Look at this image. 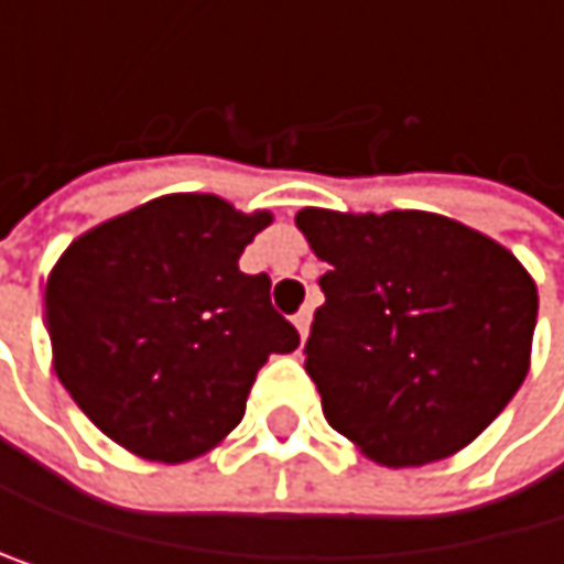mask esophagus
I'll return each instance as SVG.
<instances>
[{"label":"esophagus","mask_w":564,"mask_h":564,"mask_svg":"<svg viewBox=\"0 0 564 564\" xmlns=\"http://www.w3.org/2000/svg\"><path fill=\"white\" fill-rule=\"evenodd\" d=\"M295 329H299V336L305 339L308 336V323H313V308H302V313H295Z\"/></svg>","instance_id":"obj_1"}]
</instances>
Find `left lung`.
<instances>
[{"label":"left lung","mask_w":564,"mask_h":564,"mask_svg":"<svg viewBox=\"0 0 564 564\" xmlns=\"http://www.w3.org/2000/svg\"><path fill=\"white\" fill-rule=\"evenodd\" d=\"M326 302L305 343L329 427L383 467L464 451L531 366L539 289L511 251L434 212L302 208Z\"/></svg>","instance_id":"obj_1"}]
</instances>
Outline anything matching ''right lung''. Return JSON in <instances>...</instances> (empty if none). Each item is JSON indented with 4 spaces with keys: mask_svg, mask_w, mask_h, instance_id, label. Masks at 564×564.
I'll return each instance as SVG.
<instances>
[{
    "mask_svg": "<svg viewBox=\"0 0 564 564\" xmlns=\"http://www.w3.org/2000/svg\"><path fill=\"white\" fill-rule=\"evenodd\" d=\"M269 225L218 194H164L69 241L43 295L53 370L113 444L158 464L215 451L262 362L299 346L269 275L238 269Z\"/></svg>",
    "mask_w": 564,
    "mask_h": 564,
    "instance_id": "add662e5",
    "label": "right lung"
}]
</instances>
